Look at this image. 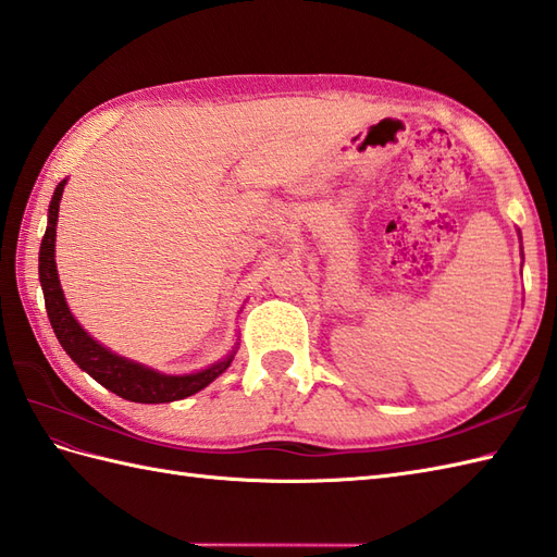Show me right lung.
I'll return each instance as SVG.
<instances>
[{
  "instance_id": "add662e5",
  "label": "right lung",
  "mask_w": 557,
  "mask_h": 557,
  "mask_svg": "<svg viewBox=\"0 0 557 557\" xmlns=\"http://www.w3.org/2000/svg\"><path fill=\"white\" fill-rule=\"evenodd\" d=\"M63 187H66V180H61L54 189V197H51L47 232L40 244V284L45 292V306L63 351H66L73 358V363L85 370L89 377H95L101 386H107L109 392L119 394L125 400H135V404H171V400H180L201 392L203 386H209L218 374H223L230 368L237 351H232L227 358L218 360L215 366L201 372L163 374L109 351L107 346H101L99 342L89 337L81 327V322L73 318L66 299H63L54 261L57 220Z\"/></svg>"
}]
</instances>
